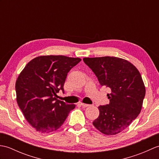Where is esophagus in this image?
<instances>
[{"label":"esophagus","mask_w":159,"mask_h":159,"mask_svg":"<svg viewBox=\"0 0 159 159\" xmlns=\"http://www.w3.org/2000/svg\"><path fill=\"white\" fill-rule=\"evenodd\" d=\"M80 105L83 107H88L90 106V104H85V103H80Z\"/></svg>","instance_id":"1"}]
</instances>
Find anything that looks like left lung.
<instances>
[{"label":"left lung","mask_w":159,"mask_h":159,"mask_svg":"<svg viewBox=\"0 0 159 159\" xmlns=\"http://www.w3.org/2000/svg\"><path fill=\"white\" fill-rule=\"evenodd\" d=\"M83 61L96 74L102 86L109 87V104L98 107V117L93 125L107 135L120 133L139 116L146 88L136 67L115 57L84 58Z\"/></svg>","instance_id":"1"}]
</instances>
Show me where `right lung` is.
Here are the masks:
<instances>
[{
  "label": "right lung",
  "instance_id": "add662e5",
  "mask_svg": "<svg viewBox=\"0 0 159 159\" xmlns=\"http://www.w3.org/2000/svg\"><path fill=\"white\" fill-rule=\"evenodd\" d=\"M80 58L63 55L39 56L29 61L16 83V100L26 120L41 133H49L61 126L75 104L56 98L67 73Z\"/></svg>",
  "mask_w": 159,
  "mask_h": 159
}]
</instances>
